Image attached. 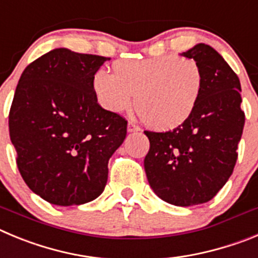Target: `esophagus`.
<instances>
[{
	"instance_id": "esophagus-1",
	"label": "esophagus",
	"mask_w": 258,
	"mask_h": 258,
	"mask_svg": "<svg viewBox=\"0 0 258 258\" xmlns=\"http://www.w3.org/2000/svg\"><path fill=\"white\" fill-rule=\"evenodd\" d=\"M139 126L136 123H134V122H128V124H127V131L128 132H135V131H139Z\"/></svg>"
}]
</instances>
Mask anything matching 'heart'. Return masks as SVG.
<instances>
[{
    "mask_svg": "<svg viewBox=\"0 0 258 258\" xmlns=\"http://www.w3.org/2000/svg\"><path fill=\"white\" fill-rule=\"evenodd\" d=\"M203 87L198 62L177 55H163L114 64V73L99 69L92 77L97 101L112 113L136 109L146 126L172 130L196 109Z\"/></svg>",
    "mask_w": 258,
    "mask_h": 258,
    "instance_id": "heart-1",
    "label": "heart"
}]
</instances>
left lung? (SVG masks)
<instances>
[{
  "label": "left lung",
  "instance_id": "obj_1",
  "mask_svg": "<svg viewBox=\"0 0 258 258\" xmlns=\"http://www.w3.org/2000/svg\"><path fill=\"white\" fill-rule=\"evenodd\" d=\"M181 56L201 67V96L191 115L175 130L144 132L150 141L144 167L162 201L189 207L211 201L226 184L245 117L238 76L215 48L198 43Z\"/></svg>",
  "mask_w": 258,
  "mask_h": 258
}]
</instances>
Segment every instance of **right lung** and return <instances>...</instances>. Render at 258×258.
<instances>
[{
    "label": "right lung",
    "instance_id": "obj_1",
    "mask_svg": "<svg viewBox=\"0 0 258 258\" xmlns=\"http://www.w3.org/2000/svg\"><path fill=\"white\" fill-rule=\"evenodd\" d=\"M108 57L48 51L22 73L9 114L16 164L28 187L55 206L96 199L127 120L101 108L92 77Z\"/></svg>",
    "mask_w": 258,
    "mask_h": 258
}]
</instances>
